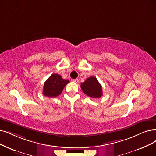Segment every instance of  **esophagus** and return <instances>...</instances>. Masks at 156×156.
Here are the masks:
<instances>
[{
    "label": "esophagus",
    "instance_id": "1",
    "mask_svg": "<svg viewBox=\"0 0 156 156\" xmlns=\"http://www.w3.org/2000/svg\"><path fill=\"white\" fill-rule=\"evenodd\" d=\"M72 81L75 83H79V80L77 79H73Z\"/></svg>",
    "mask_w": 156,
    "mask_h": 156
}]
</instances>
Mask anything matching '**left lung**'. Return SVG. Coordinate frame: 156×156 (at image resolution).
<instances>
[{
    "label": "left lung",
    "mask_w": 156,
    "mask_h": 156,
    "mask_svg": "<svg viewBox=\"0 0 156 156\" xmlns=\"http://www.w3.org/2000/svg\"><path fill=\"white\" fill-rule=\"evenodd\" d=\"M80 88L88 97L100 98L102 95V86L95 77H90L86 79L83 83L80 84Z\"/></svg>",
    "instance_id": "8db88e82"
}]
</instances>
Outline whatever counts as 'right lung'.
Returning <instances> with one entry per match:
<instances>
[{
	"label": "right lung",
	"mask_w": 156,
	"mask_h": 156,
	"mask_svg": "<svg viewBox=\"0 0 156 156\" xmlns=\"http://www.w3.org/2000/svg\"><path fill=\"white\" fill-rule=\"evenodd\" d=\"M69 80L63 79L59 74L53 73L46 80L43 86V94L48 97H56L63 91Z\"/></svg>",
	"instance_id": "right-lung-1"
}]
</instances>
